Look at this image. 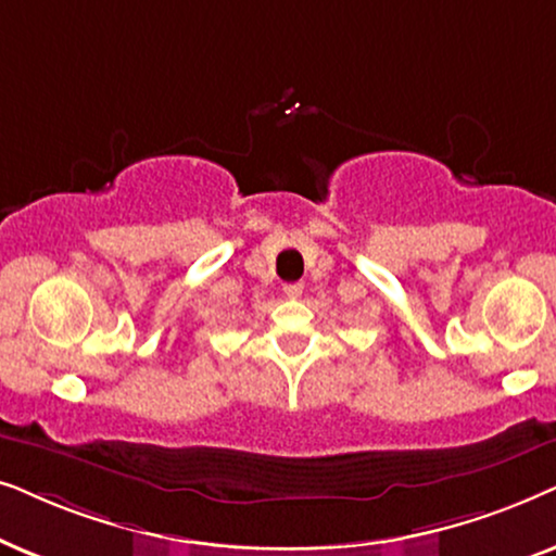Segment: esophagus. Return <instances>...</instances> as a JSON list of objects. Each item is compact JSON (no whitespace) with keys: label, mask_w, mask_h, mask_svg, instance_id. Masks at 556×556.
Wrapping results in <instances>:
<instances>
[{"label":"esophagus","mask_w":556,"mask_h":556,"mask_svg":"<svg viewBox=\"0 0 556 556\" xmlns=\"http://www.w3.org/2000/svg\"><path fill=\"white\" fill-rule=\"evenodd\" d=\"M302 290H305V285H302V282H290V285H285V294H287V298H300V294H302Z\"/></svg>","instance_id":"obj_1"}]
</instances>
